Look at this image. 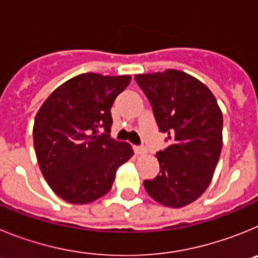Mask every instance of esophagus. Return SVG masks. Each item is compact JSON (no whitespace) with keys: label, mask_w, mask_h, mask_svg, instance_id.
<instances>
[{"label":"esophagus","mask_w":258,"mask_h":258,"mask_svg":"<svg viewBox=\"0 0 258 258\" xmlns=\"http://www.w3.org/2000/svg\"><path fill=\"white\" fill-rule=\"evenodd\" d=\"M134 151L138 155H145L146 152H147V149H146L145 146H136V147H134Z\"/></svg>","instance_id":"obj_1"}]
</instances>
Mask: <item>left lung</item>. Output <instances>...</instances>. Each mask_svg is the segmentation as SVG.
Listing matches in <instances>:
<instances>
[{"label":"left lung","instance_id":"left-lung-1","mask_svg":"<svg viewBox=\"0 0 258 258\" xmlns=\"http://www.w3.org/2000/svg\"><path fill=\"white\" fill-rule=\"evenodd\" d=\"M169 146L156 152L160 172L143 181L150 197L181 208L209 186L222 149V112L212 92L182 71L136 75Z\"/></svg>","mask_w":258,"mask_h":258}]
</instances>
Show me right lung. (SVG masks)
Here are the masks:
<instances>
[{
    "instance_id": "1",
    "label": "right lung",
    "mask_w": 258,
    "mask_h": 258,
    "mask_svg": "<svg viewBox=\"0 0 258 258\" xmlns=\"http://www.w3.org/2000/svg\"><path fill=\"white\" fill-rule=\"evenodd\" d=\"M131 76L83 74L61 84L38 109L33 145L51 190L72 204L106 195L131 145L111 138V107Z\"/></svg>"
}]
</instances>
